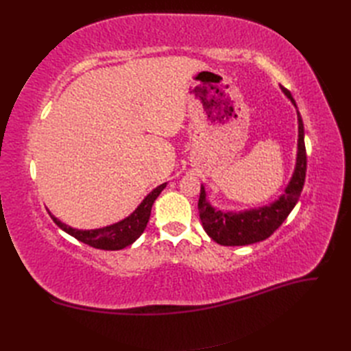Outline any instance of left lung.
<instances>
[{"label":"left lung","instance_id":"8db88e82","mask_svg":"<svg viewBox=\"0 0 351 351\" xmlns=\"http://www.w3.org/2000/svg\"><path fill=\"white\" fill-rule=\"evenodd\" d=\"M281 89L295 105L290 90L282 86ZM297 117H299V152H297L295 171L284 195L277 202H274L271 206L239 212V214L221 212L208 204L205 187H200L197 208L202 226H204L208 236L218 244H222V246H246V244L262 241L274 234V231L278 230L287 217L290 215L303 190L307 167L304 127L300 112H297Z\"/></svg>","mask_w":351,"mask_h":351}]
</instances>
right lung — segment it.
I'll list each match as a JSON object with an SVG mask.
<instances>
[{
	"mask_svg": "<svg viewBox=\"0 0 351 351\" xmlns=\"http://www.w3.org/2000/svg\"><path fill=\"white\" fill-rule=\"evenodd\" d=\"M165 186L167 183L154 189L152 192L143 199L142 204L137 206V209L130 217H127L125 219L117 222V224H112L110 227L88 230V231L76 230L66 226L64 222H61L54 215H51V212L49 215L52 221H54L61 230H64L67 234L73 236L74 239H77L84 244H89V246L95 249H102V250H120L130 246L133 241H136V239H139L142 236V232L147 226V221H149L154 202L159 196V193L165 189Z\"/></svg>",
	"mask_w": 351,
	"mask_h": 351,
	"instance_id": "obj_1",
	"label": "right lung"
}]
</instances>
